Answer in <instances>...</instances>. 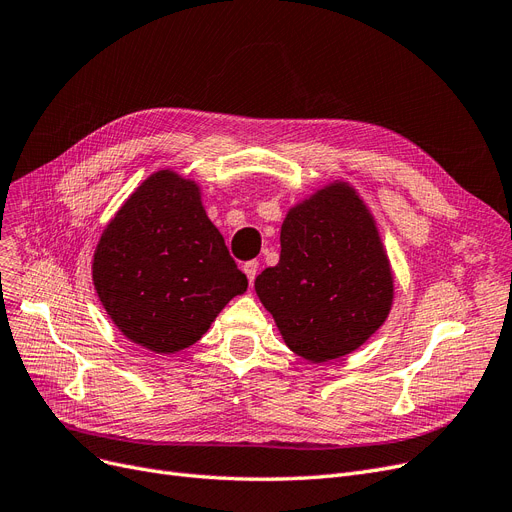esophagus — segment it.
Here are the masks:
<instances>
[{"mask_svg":"<svg viewBox=\"0 0 512 512\" xmlns=\"http://www.w3.org/2000/svg\"><path fill=\"white\" fill-rule=\"evenodd\" d=\"M257 268H259V263L253 259V261H247L242 265V272L247 274V278H249V284H253V280H255V276H257Z\"/></svg>","mask_w":512,"mask_h":512,"instance_id":"esophagus-1","label":"esophagus"}]
</instances>
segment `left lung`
<instances>
[{
  "instance_id": "1",
  "label": "left lung",
  "mask_w": 512,
  "mask_h": 512,
  "mask_svg": "<svg viewBox=\"0 0 512 512\" xmlns=\"http://www.w3.org/2000/svg\"><path fill=\"white\" fill-rule=\"evenodd\" d=\"M255 291L286 347L311 364L364 345L393 305V272L366 203L335 180L288 209L280 261Z\"/></svg>"
}]
</instances>
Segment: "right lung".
<instances>
[{"label":"right lung","instance_id":"right-lung-1","mask_svg":"<svg viewBox=\"0 0 512 512\" xmlns=\"http://www.w3.org/2000/svg\"><path fill=\"white\" fill-rule=\"evenodd\" d=\"M92 278L110 320L154 353L194 345L249 286L205 213L201 186L171 169L148 175L108 221Z\"/></svg>","mask_w":512,"mask_h":512}]
</instances>
